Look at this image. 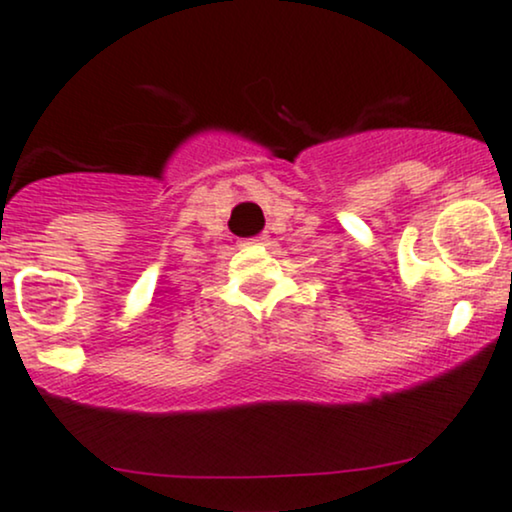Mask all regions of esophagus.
<instances>
[{"instance_id": "1", "label": "esophagus", "mask_w": 512, "mask_h": 512, "mask_svg": "<svg viewBox=\"0 0 512 512\" xmlns=\"http://www.w3.org/2000/svg\"><path fill=\"white\" fill-rule=\"evenodd\" d=\"M248 243H252V245H269V236H255V238H250Z\"/></svg>"}]
</instances>
